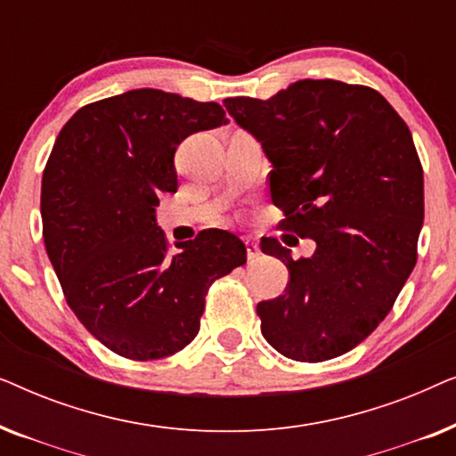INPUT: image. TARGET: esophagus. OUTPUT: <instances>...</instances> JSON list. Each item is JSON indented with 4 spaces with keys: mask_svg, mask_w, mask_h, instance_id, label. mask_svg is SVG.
<instances>
[{
    "mask_svg": "<svg viewBox=\"0 0 456 456\" xmlns=\"http://www.w3.org/2000/svg\"><path fill=\"white\" fill-rule=\"evenodd\" d=\"M245 245H247V257L248 261H255L259 257V242L251 239V236H247L245 239Z\"/></svg>",
    "mask_w": 456,
    "mask_h": 456,
    "instance_id": "1",
    "label": "esophagus"
}]
</instances>
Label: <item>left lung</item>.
<instances>
[{"mask_svg":"<svg viewBox=\"0 0 456 456\" xmlns=\"http://www.w3.org/2000/svg\"><path fill=\"white\" fill-rule=\"evenodd\" d=\"M224 105L272 161L280 228L317 245L292 259L276 239L261 240L290 273L284 295L257 305L261 334L305 363L345 354L390 314L415 267L423 170L411 130L378 91L330 78Z\"/></svg>","mask_w":456,"mask_h":456,"instance_id":"obj_1","label":"left lung"}]
</instances>
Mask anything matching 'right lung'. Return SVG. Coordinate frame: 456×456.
Segmentation results:
<instances>
[{
    "mask_svg": "<svg viewBox=\"0 0 456 456\" xmlns=\"http://www.w3.org/2000/svg\"><path fill=\"white\" fill-rule=\"evenodd\" d=\"M226 122L220 103L134 89L80 108L55 139L41 184L49 261L74 315L122 357L183 351L211 282L247 264L239 236L216 228L167 253L155 222L159 192H176V147Z\"/></svg>",
    "mask_w": 456,
    "mask_h": 456,
    "instance_id": "1",
    "label": "right lung"
}]
</instances>
